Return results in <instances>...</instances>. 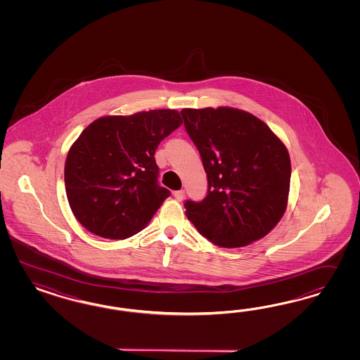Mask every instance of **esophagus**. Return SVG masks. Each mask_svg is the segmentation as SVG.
<instances>
[{"label": "esophagus", "instance_id": "1", "mask_svg": "<svg viewBox=\"0 0 360 360\" xmlns=\"http://www.w3.org/2000/svg\"><path fill=\"white\" fill-rule=\"evenodd\" d=\"M173 195H174L175 199H176L178 202H181V200L185 198V190H178V191H174V193H173Z\"/></svg>", "mask_w": 360, "mask_h": 360}]
</instances>
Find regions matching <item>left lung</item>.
I'll use <instances>...</instances> for the list:
<instances>
[{
  "instance_id": "left-lung-1",
  "label": "left lung",
  "mask_w": 360,
  "mask_h": 360,
  "mask_svg": "<svg viewBox=\"0 0 360 360\" xmlns=\"http://www.w3.org/2000/svg\"><path fill=\"white\" fill-rule=\"evenodd\" d=\"M181 115L207 174V194L186 200V217L219 247L262 239L288 203L292 167L285 145L244 110L186 108Z\"/></svg>"
}]
</instances>
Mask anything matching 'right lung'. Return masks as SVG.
I'll use <instances>...</instances> for the list:
<instances>
[{"label": "right lung", "mask_w": 360, "mask_h": 360, "mask_svg": "<svg viewBox=\"0 0 360 360\" xmlns=\"http://www.w3.org/2000/svg\"><path fill=\"white\" fill-rule=\"evenodd\" d=\"M182 124L173 109L107 116L89 124L67 154L65 185L75 218L104 239L140 232L170 196L154 154Z\"/></svg>", "instance_id": "obj_1"}]
</instances>
